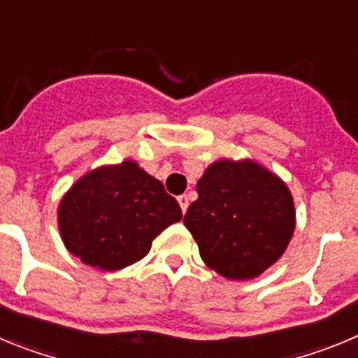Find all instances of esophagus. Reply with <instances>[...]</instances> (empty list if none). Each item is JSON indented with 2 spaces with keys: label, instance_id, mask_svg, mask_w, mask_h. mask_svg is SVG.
Instances as JSON below:
<instances>
[{
  "label": "esophagus",
  "instance_id": "obj_1",
  "mask_svg": "<svg viewBox=\"0 0 358 358\" xmlns=\"http://www.w3.org/2000/svg\"><path fill=\"white\" fill-rule=\"evenodd\" d=\"M177 201H179V206H181V211L182 213H186V210H188V195H179L177 197Z\"/></svg>",
  "mask_w": 358,
  "mask_h": 358
}]
</instances>
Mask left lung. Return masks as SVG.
<instances>
[{
    "label": "left lung",
    "instance_id": "8db88e82",
    "mask_svg": "<svg viewBox=\"0 0 358 358\" xmlns=\"http://www.w3.org/2000/svg\"><path fill=\"white\" fill-rule=\"evenodd\" d=\"M185 226L202 262L227 280H252L276 264L296 229L289 186L252 159H218L197 182Z\"/></svg>",
    "mask_w": 358,
    "mask_h": 358
}]
</instances>
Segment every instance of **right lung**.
Returning a JSON list of instances; mask_svg holds the SVG:
<instances>
[{
    "label": "right lung",
    "instance_id": "add662e5",
    "mask_svg": "<svg viewBox=\"0 0 358 358\" xmlns=\"http://www.w3.org/2000/svg\"><path fill=\"white\" fill-rule=\"evenodd\" d=\"M181 218L179 202L163 182L132 159L82 176L57 210L66 249L85 265L109 273L147 256L152 240Z\"/></svg>",
    "mask_w": 358,
    "mask_h": 358
}]
</instances>
